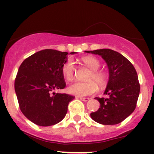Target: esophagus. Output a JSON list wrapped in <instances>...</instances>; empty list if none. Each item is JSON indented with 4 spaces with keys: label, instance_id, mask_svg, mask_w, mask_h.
Returning a JSON list of instances; mask_svg holds the SVG:
<instances>
[{
    "label": "esophagus",
    "instance_id": "1",
    "mask_svg": "<svg viewBox=\"0 0 154 154\" xmlns=\"http://www.w3.org/2000/svg\"><path fill=\"white\" fill-rule=\"evenodd\" d=\"M79 99L82 101H88V100H90L89 98H83V97H79Z\"/></svg>",
    "mask_w": 154,
    "mask_h": 154
}]
</instances>
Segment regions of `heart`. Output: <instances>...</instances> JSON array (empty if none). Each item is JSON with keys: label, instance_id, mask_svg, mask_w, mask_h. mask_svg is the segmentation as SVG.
I'll return each mask as SVG.
<instances>
[{"label": "heart", "instance_id": "b5f03b06", "mask_svg": "<svg viewBox=\"0 0 154 154\" xmlns=\"http://www.w3.org/2000/svg\"><path fill=\"white\" fill-rule=\"evenodd\" d=\"M82 62L92 70V73L88 79L91 81L88 82H75L70 85L67 88V91L70 94L77 96H86L92 95L98 91V85L103 86L106 83L107 77L105 73L98 71L100 68V62L96 58L93 56H85L82 59ZM62 75L65 79L68 81L73 79L75 72V61L72 59H67L63 63L61 68Z\"/></svg>", "mask_w": 154, "mask_h": 154}]
</instances>
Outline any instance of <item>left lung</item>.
<instances>
[{
    "instance_id": "1",
    "label": "left lung",
    "mask_w": 154,
    "mask_h": 154,
    "mask_svg": "<svg viewBox=\"0 0 154 154\" xmlns=\"http://www.w3.org/2000/svg\"><path fill=\"white\" fill-rule=\"evenodd\" d=\"M85 52L101 56L109 72V82L104 91L108 97L95 98L100 106L98 111L91 113V118L101 125L122 122L133 112L138 99L140 88L135 67L125 56L111 49Z\"/></svg>"
}]
</instances>
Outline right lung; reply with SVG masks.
<instances>
[{"mask_svg": "<svg viewBox=\"0 0 154 154\" xmlns=\"http://www.w3.org/2000/svg\"><path fill=\"white\" fill-rule=\"evenodd\" d=\"M72 52L70 54H75ZM67 52L45 49L26 59L19 66L14 88L21 111L29 121L47 127L60 122L75 98L54 90L66 87L61 72Z\"/></svg>", "mask_w": 154, "mask_h": 154, "instance_id": "right-lung-1", "label": "right lung"}]
</instances>
